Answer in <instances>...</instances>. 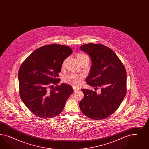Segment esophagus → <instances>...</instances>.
<instances>
[{
  "instance_id": "obj_1",
  "label": "esophagus",
  "mask_w": 149,
  "mask_h": 149,
  "mask_svg": "<svg viewBox=\"0 0 149 149\" xmlns=\"http://www.w3.org/2000/svg\"><path fill=\"white\" fill-rule=\"evenodd\" d=\"M72 88H73V90H74V91H77L79 90V88L76 87H75V86H72Z\"/></svg>"
}]
</instances>
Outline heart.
Returning a JSON list of instances; mask_svg holds the SVG:
<instances>
[{
	"label": "heart",
	"mask_w": 149,
	"mask_h": 149,
	"mask_svg": "<svg viewBox=\"0 0 149 149\" xmlns=\"http://www.w3.org/2000/svg\"><path fill=\"white\" fill-rule=\"evenodd\" d=\"M78 60L81 59L85 58H88L89 57L86 54H79L77 56ZM81 76L79 75H76L72 73H69L67 75H65L63 77V81L66 83H68L69 84L72 85L74 86H77L80 83V80L81 79Z\"/></svg>",
	"instance_id": "obj_1"
}]
</instances>
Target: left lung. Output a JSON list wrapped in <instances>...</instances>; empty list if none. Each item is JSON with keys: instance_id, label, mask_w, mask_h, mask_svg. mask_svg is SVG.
I'll return each instance as SVG.
<instances>
[{"instance_id": "obj_1", "label": "left lung", "mask_w": 149, "mask_h": 149, "mask_svg": "<svg viewBox=\"0 0 149 149\" xmlns=\"http://www.w3.org/2000/svg\"><path fill=\"white\" fill-rule=\"evenodd\" d=\"M80 48L89 55L92 62L87 83L95 90L100 88V92L81 89L84 97L79 107L87 117L103 120L115 113L126 95L125 68L116 54L107 46L89 43Z\"/></svg>"}]
</instances>
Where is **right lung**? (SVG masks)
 <instances>
[{"label": "right lung", "instance_id": "obj_1", "mask_svg": "<svg viewBox=\"0 0 149 149\" xmlns=\"http://www.w3.org/2000/svg\"><path fill=\"white\" fill-rule=\"evenodd\" d=\"M72 52L68 46L46 45L33 51L21 64L18 73L19 95L38 117L51 118L63 111L73 90L67 84L57 85L58 73Z\"/></svg>", "mask_w": 149, "mask_h": 149}]
</instances>
